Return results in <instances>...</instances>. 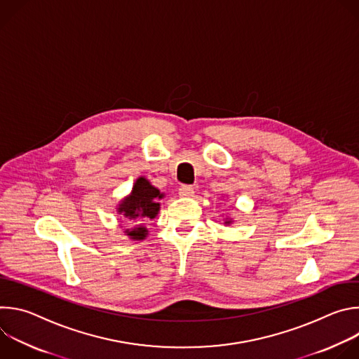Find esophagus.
<instances>
[{
    "mask_svg": "<svg viewBox=\"0 0 359 359\" xmlns=\"http://www.w3.org/2000/svg\"><path fill=\"white\" fill-rule=\"evenodd\" d=\"M193 193H194V189H193L191 186H187V184H183V186H180V189H179V194H180L182 197H191Z\"/></svg>",
    "mask_w": 359,
    "mask_h": 359,
    "instance_id": "1",
    "label": "esophagus"
}]
</instances>
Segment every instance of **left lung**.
Masks as SVG:
<instances>
[{
    "label": "left lung",
    "mask_w": 359,
    "mask_h": 359,
    "mask_svg": "<svg viewBox=\"0 0 359 359\" xmlns=\"http://www.w3.org/2000/svg\"><path fill=\"white\" fill-rule=\"evenodd\" d=\"M231 223V220H226V224H230Z\"/></svg>",
    "instance_id": "obj_1"
}]
</instances>
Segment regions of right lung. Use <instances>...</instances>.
Instances as JSON below:
<instances>
[{"label": "right lung", "mask_w": 359, "mask_h": 359, "mask_svg": "<svg viewBox=\"0 0 359 359\" xmlns=\"http://www.w3.org/2000/svg\"><path fill=\"white\" fill-rule=\"evenodd\" d=\"M161 198H163V193L159 189L151 186L147 179L139 177L130 194L121 201L118 213L129 220H151L161 210ZM125 233L132 240H143L147 236V229L143 224H137L136 227L126 229Z\"/></svg>", "instance_id": "right-lung-1"}]
</instances>
